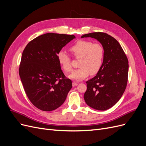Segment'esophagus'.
Here are the masks:
<instances>
[{"instance_id":"1","label":"esophagus","mask_w":146,"mask_h":146,"mask_svg":"<svg viewBox=\"0 0 146 146\" xmlns=\"http://www.w3.org/2000/svg\"><path fill=\"white\" fill-rule=\"evenodd\" d=\"M77 85H78V83H77V82H74L72 83V86H76Z\"/></svg>"}]
</instances>
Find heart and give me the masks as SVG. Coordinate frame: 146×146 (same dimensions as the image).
<instances>
[{"instance_id":"b5f03b06","label":"heart","mask_w":146,"mask_h":146,"mask_svg":"<svg viewBox=\"0 0 146 146\" xmlns=\"http://www.w3.org/2000/svg\"><path fill=\"white\" fill-rule=\"evenodd\" d=\"M69 50L74 56L79 58V68L74 70L69 77L73 80H82L90 74L94 76L98 74L102 68L104 58V49L99 43H93L90 41L79 40L70 47ZM61 68L66 72L72 70L70 58L65 51L60 50L56 55Z\"/></svg>"}]
</instances>
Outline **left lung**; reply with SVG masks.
Here are the masks:
<instances>
[{"label":"left lung","instance_id":"8db88e82","mask_svg":"<svg viewBox=\"0 0 146 146\" xmlns=\"http://www.w3.org/2000/svg\"><path fill=\"white\" fill-rule=\"evenodd\" d=\"M88 37L97 39L103 46L104 58L98 73L86 82L87 90L84 99L92 108L105 111L115 105L125 91L129 61L120 44L110 35L94 32L81 36Z\"/></svg>","mask_w":146,"mask_h":146}]
</instances>
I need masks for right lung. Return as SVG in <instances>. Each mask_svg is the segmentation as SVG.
<instances>
[{
  "mask_svg": "<svg viewBox=\"0 0 146 146\" xmlns=\"http://www.w3.org/2000/svg\"><path fill=\"white\" fill-rule=\"evenodd\" d=\"M74 38V35L46 33L31 41L23 52L19 70L21 80L31 102L42 111L60 107L72 87L56 55Z\"/></svg>",
  "mask_w": 146,
  "mask_h": 146,
  "instance_id": "add662e5",
  "label": "right lung"
}]
</instances>
